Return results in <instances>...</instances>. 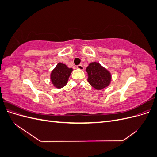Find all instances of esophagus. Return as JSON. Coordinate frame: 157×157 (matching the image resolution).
<instances>
[{"label":"esophagus","instance_id":"34e87169","mask_svg":"<svg viewBox=\"0 0 157 157\" xmlns=\"http://www.w3.org/2000/svg\"><path fill=\"white\" fill-rule=\"evenodd\" d=\"M77 69H80V70H84V67L82 65H77Z\"/></svg>","mask_w":157,"mask_h":157}]
</instances>
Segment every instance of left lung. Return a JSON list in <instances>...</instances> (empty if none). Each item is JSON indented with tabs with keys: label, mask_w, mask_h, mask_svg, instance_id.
<instances>
[{
	"label": "left lung",
	"mask_w": 157,
	"mask_h": 157,
	"mask_svg": "<svg viewBox=\"0 0 157 157\" xmlns=\"http://www.w3.org/2000/svg\"><path fill=\"white\" fill-rule=\"evenodd\" d=\"M88 82L96 90L107 87L111 81V74L98 62H92L86 67Z\"/></svg>",
	"instance_id": "obj_1"
}]
</instances>
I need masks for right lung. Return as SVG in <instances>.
<instances>
[{
  "label": "right lung",
  "mask_w": 157,
  "mask_h": 157,
  "mask_svg": "<svg viewBox=\"0 0 157 157\" xmlns=\"http://www.w3.org/2000/svg\"><path fill=\"white\" fill-rule=\"evenodd\" d=\"M72 71V68H69L63 63H58L50 74L52 83L56 88H63L67 84Z\"/></svg>",
  "instance_id": "1"
}]
</instances>
